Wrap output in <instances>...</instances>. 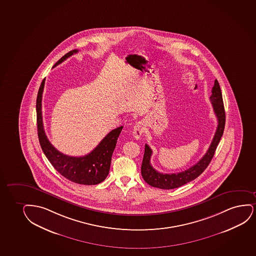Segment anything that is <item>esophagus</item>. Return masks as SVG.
Returning <instances> with one entry per match:
<instances>
[{
    "label": "esophagus",
    "instance_id": "esophagus-1",
    "mask_svg": "<svg viewBox=\"0 0 256 256\" xmlns=\"http://www.w3.org/2000/svg\"><path fill=\"white\" fill-rule=\"evenodd\" d=\"M144 130V124L142 122H138L135 124V126L133 127V136L136 140H140L142 136V132Z\"/></svg>",
    "mask_w": 256,
    "mask_h": 256
}]
</instances>
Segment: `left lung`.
<instances>
[{
    "instance_id": "obj_1",
    "label": "left lung",
    "mask_w": 256,
    "mask_h": 256,
    "mask_svg": "<svg viewBox=\"0 0 256 256\" xmlns=\"http://www.w3.org/2000/svg\"><path fill=\"white\" fill-rule=\"evenodd\" d=\"M210 100L213 106L214 112L216 114L218 120V126L207 152L205 153V155L200 159L199 162H196V164L184 172L173 173V174H162L156 172L150 164L152 150L150 148L148 144H146L142 166H141V174L144 180L148 184L155 188H162V190L178 188L182 185L186 184L188 182L193 181L194 179L201 175L202 173L205 170V168H207L208 165L210 164V162L213 158L214 154L216 152L218 144L220 142V138L222 136L224 128H225V121H226L222 94L220 91V84L218 83L217 80H214V84L212 88V94Z\"/></svg>"
}]
</instances>
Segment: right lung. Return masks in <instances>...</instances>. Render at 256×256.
<instances>
[{
    "label": "right lung",
    "instance_id": "right-lung-1",
    "mask_svg": "<svg viewBox=\"0 0 256 256\" xmlns=\"http://www.w3.org/2000/svg\"><path fill=\"white\" fill-rule=\"evenodd\" d=\"M78 52L77 49H74L68 52L62 58H60L57 63H55L54 68L60 64L71 55ZM44 84L45 78L43 80L40 86L36 100L38 138L43 152L46 158L48 159L49 162L54 166V168L68 180L78 184L95 185L100 184L109 174L112 156L116 147V140L123 129V126L118 127L116 129L110 130L96 146V148L92 150L91 152L88 153V155L83 156H70L60 152L49 142L43 126L42 101Z\"/></svg>",
    "mask_w": 256,
    "mask_h": 256
}]
</instances>
